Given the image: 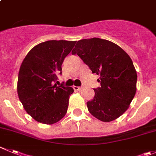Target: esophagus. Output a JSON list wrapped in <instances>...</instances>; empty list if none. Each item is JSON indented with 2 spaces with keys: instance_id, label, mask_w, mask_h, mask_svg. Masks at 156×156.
Returning <instances> with one entry per match:
<instances>
[{
  "instance_id": "34e87169",
  "label": "esophagus",
  "mask_w": 156,
  "mask_h": 156,
  "mask_svg": "<svg viewBox=\"0 0 156 156\" xmlns=\"http://www.w3.org/2000/svg\"><path fill=\"white\" fill-rule=\"evenodd\" d=\"M73 88L75 90H80L81 89V87H79V86H74Z\"/></svg>"
}]
</instances>
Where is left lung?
<instances>
[{"label": "left lung", "mask_w": 156, "mask_h": 156, "mask_svg": "<svg viewBox=\"0 0 156 156\" xmlns=\"http://www.w3.org/2000/svg\"><path fill=\"white\" fill-rule=\"evenodd\" d=\"M72 55H77L100 75L101 87L94 88V97L87 102L90 114L110 122L128 108L136 91L137 75L132 59L119 46L100 38L77 42Z\"/></svg>", "instance_id": "obj_1"}]
</instances>
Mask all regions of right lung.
I'll use <instances>...</instances> for the list:
<instances>
[{
  "mask_svg": "<svg viewBox=\"0 0 156 156\" xmlns=\"http://www.w3.org/2000/svg\"><path fill=\"white\" fill-rule=\"evenodd\" d=\"M75 41L49 40L34 46L20 68L17 81L19 99L28 114L36 121L53 124L67 113L71 87L54 84L62 74L65 58Z\"/></svg>",
  "mask_w": 156,
  "mask_h": 156,
  "instance_id": "add662e5",
  "label": "right lung"
}]
</instances>
